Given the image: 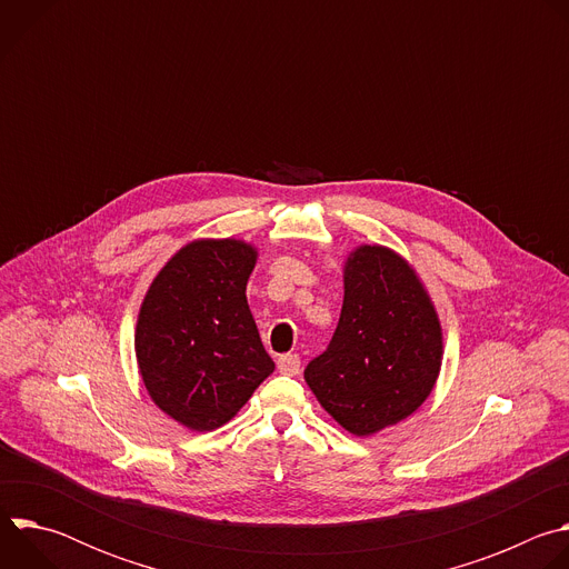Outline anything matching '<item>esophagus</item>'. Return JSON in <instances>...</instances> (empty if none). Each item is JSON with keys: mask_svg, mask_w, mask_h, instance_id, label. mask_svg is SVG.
I'll use <instances>...</instances> for the list:
<instances>
[{"mask_svg": "<svg viewBox=\"0 0 569 569\" xmlns=\"http://www.w3.org/2000/svg\"><path fill=\"white\" fill-rule=\"evenodd\" d=\"M299 367H301V358L297 353H286L277 360V369L283 373V376H297L299 373Z\"/></svg>", "mask_w": 569, "mask_h": 569, "instance_id": "obj_1", "label": "esophagus"}]
</instances>
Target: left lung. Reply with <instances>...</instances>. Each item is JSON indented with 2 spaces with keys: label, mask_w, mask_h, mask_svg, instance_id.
I'll return each mask as SVG.
<instances>
[{
  "label": "left lung",
  "mask_w": 569,
  "mask_h": 569,
  "mask_svg": "<svg viewBox=\"0 0 569 569\" xmlns=\"http://www.w3.org/2000/svg\"><path fill=\"white\" fill-rule=\"evenodd\" d=\"M441 349L439 317L415 270L387 248L362 246L345 266L338 329L303 378L345 430L369 437L421 408Z\"/></svg>",
  "instance_id": "obj_1"
}]
</instances>
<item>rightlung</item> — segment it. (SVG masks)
Segmentation results:
<instances>
[{
	"label": "right lung",
	"instance_id": "add662e5",
	"mask_svg": "<svg viewBox=\"0 0 569 569\" xmlns=\"http://www.w3.org/2000/svg\"><path fill=\"white\" fill-rule=\"evenodd\" d=\"M254 263L257 250L242 240L189 242L141 303L134 351L143 385L191 430L224 426L274 371L246 297Z\"/></svg>",
	"mask_w": 569,
	"mask_h": 569
}]
</instances>
